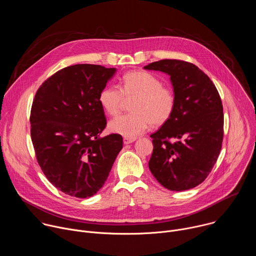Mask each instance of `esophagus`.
I'll list each match as a JSON object with an SVG mask.
<instances>
[{"label":"esophagus","mask_w":256,"mask_h":256,"mask_svg":"<svg viewBox=\"0 0 256 256\" xmlns=\"http://www.w3.org/2000/svg\"><path fill=\"white\" fill-rule=\"evenodd\" d=\"M134 140H136L134 138H124V142L126 144H130V142H134Z\"/></svg>","instance_id":"1"}]
</instances>
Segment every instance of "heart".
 Wrapping results in <instances>:
<instances>
[{"mask_svg": "<svg viewBox=\"0 0 256 256\" xmlns=\"http://www.w3.org/2000/svg\"><path fill=\"white\" fill-rule=\"evenodd\" d=\"M100 106L110 116H118L126 101H132V114L108 124V130L124 138H136L149 126H160L172 116L176 107L173 90L146 70H130L122 76L120 87L106 86L98 96Z\"/></svg>", "mask_w": 256, "mask_h": 256, "instance_id": "obj_1", "label": "heart"}]
</instances>
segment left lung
<instances>
[{
    "label": "left lung",
    "instance_id": "obj_1",
    "mask_svg": "<svg viewBox=\"0 0 256 256\" xmlns=\"http://www.w3.org/2000/svg\"><path fill=\"white\" fill-rule=\"evenodd\" d=\"M170 76L176 97L171 118L151 134L149 168L165 188L181 192L208 177L222 149L223 104L214 84L196 64L161 60L144 66Z\"/></svg>",
    "mask_w": 256,
    "mask_h": 256
}]
</instances>
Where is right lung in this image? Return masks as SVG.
Returning a JSON list of instances; mask_svg holds the SVG:
<instances>
[{
	"mask_svg": "<svg viewBox=\"0 0 256 256\" xmlns=\"http://www.w3.org/2000/svg\"><path fill=\"white\" fill-rule=\"evenodd\" d=\"M114 72L99 64L70 66L36 91L30 112L36 160L50 184L68 196H94L122 148L118 134L100 138L106 118L98 96Z\"/></svg>",
	"mask_w": 256,
	"mask_h": 256,
	"instance_id": "right-lung-1",
	"label": "right lung"
}]
</instances>
